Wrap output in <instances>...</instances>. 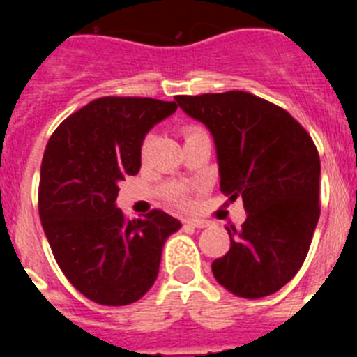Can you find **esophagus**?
I'll list each match as a JSON object with an SVG mask.
<instances>
[{"mask_svg": "<svg viewBox=\"0 0 357 357\" xmlns=\"http://www.w3.org/2000/svg\"><path fill=\"white\" fill-rule=\"evenodd\" d=\"M184 223H188V225L191 227H197V229H206V227L209 225V222L200 220V218H188V220H184Z\"/></svg>", "mask_w": 357, "mask_h": 357, "instance_id": "obj_1", "label": "esophagus"}]
</instances>
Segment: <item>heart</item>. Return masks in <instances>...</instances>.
Here are the masks:
<instances>
[{"label": "heart", "mask_w": 357, "mask_h": 357, "mask_svg": "<svg viewBox=\"0 0 357 357\" xmlns=\"http://www.w3.org/2000/svg\"><path fill=\"white\" fill-rule=\"evenodd\" d=\"M182 132H184V137L188 139V137H191V135L200 134V132H204V130H200L198 127H185ZM148 141L150 139H146L143 143V155H146ZM191 191H193V185L185 184V182H168V184L162 185L164 198L178 207H188L189 204H191V197H189V195H191Z\"/></svg>", "instance_id": "b5f03b06"}]
</instances>
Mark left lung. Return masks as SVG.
Returning a JSON list of instances; mask_svg holds the SVG:
<instances>
[{
    "label": "left lung",
    "mask_w": 357,
    "mask_h": 357,
    "mask_svg": "<svg viewBox=\"0 0 357 357\" xmlns=\"http://www.w3.org/2000/svg\"><path fill=\"white\" fill-rule=\"evenodd\" d=\"M209 128L220 189L243 198L247 220L227 227L230 248L213 261L214 279L243 298L279 291L296 275L320 218V157L311 135L284 109L245 91L176 96Z\"/></svg>",
    "instance_id": "8db88e82"
}]
</instances>
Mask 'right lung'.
<instances>
[{"instance_id":"1","label":"right lung","mask_w":357,"mask_h":357,"mask_svg":"<svg viewBox=\"0 0 357 357\" xmlns=\"http://www.w3.org/2000/svg\"><path fill=\"white\" fill-rule=\"evenodd\" d=\"M175 102L105 96L56 127L44 150L39 216L55 261L89 301L128 305L153 286L168 236L182 223L153 209L127 220L116 207L127 175L141 168V146Z\"/></svg>"}]
</instances>
